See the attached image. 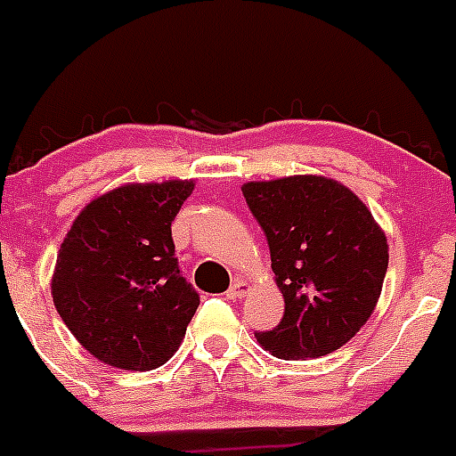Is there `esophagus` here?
<instances>
[{"instance_id": "1", "label": "esophagus", "mask_w": 456, "mask_h": 456, "mask_svg": "<svg viewBox=\"0 0 456 456\" xmlns=\"http://www.w3.org/2000/svg\"><path fill=\"white\" fill-rule=\"evenodd\" d=\"M248 292V283L247 281H235V283L231 285V288H228V292H225V297H228V299H241V297H244V294Z\"/></svg>"}]
</instances>
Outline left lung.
<instances>
[{
  "label": "left lung",
  "mask_w": 456,
  "mask_h": 456,
  "mask_svg": "<svg viewBox=\"0 0 456 456\" xmlns=\"http://www.w3.org/2000/svg\"><path fill=\"white\" fill-rule=\"evenodd\" d=\"M272 253L285 315L256 333L283 361L340 349L370 320L388 269V244L352 189L322 175L241 187Z\"/></svg>",
  "instance_id": "1"
}]
</instances>
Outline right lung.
<instances>
[{
    "mask_svg": "<svg viewBox=\"0 0 456 456\" xmlns=\"http://www.w3.org/2000/svg\"><path fill=\"white\" fill-rule=\"evenodd\" d=\"M191 180L102 193L72 221L52 299L88 354L120 370H155L178 352L200 297L180 273L171 221Z\"/></svg>",
    "mask_w": 456,
    "mask_h": 456,
    "instance_id": "right-lung-1",
    "label": "right lung"
}]
</instances>
